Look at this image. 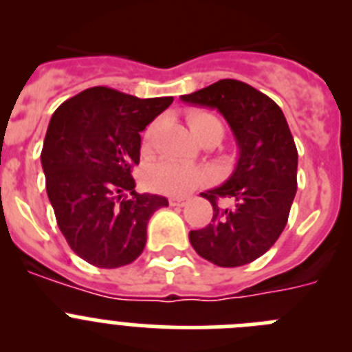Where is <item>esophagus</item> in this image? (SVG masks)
<instances>
[{"mask_svg":"<svg viewBox=\"0 0 352 352\" xmlns=\"http://www.w3.org/2000/svg\"><path fill=\"white\" fill-rule=\"evenodd\" d=\"M186 203H188V199L186 197H170L169 199L170 206H185Z\"/></svg>","mask_w":352,"mask_h":352,"instance_id":"obj_1","label":"esophagus"}]
</instances>
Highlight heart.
Segmentation results:
<instances>
[{"instance_id": "b5f03b06", "label": "heart", "mask_w": 352, "mask_h": 352, "mask_svg": "<svg viewBox=\"0 0 352 352\" xmlns=\"http://www.w3.org/2000/svg\"><path fill=\"white\" fill-rule=\"evenodd\" d=\"M188 126L192 133L199 141L204 139H214L219 142L223 133V126L217 116L204 111H194L186 116ZM146 138H151V129H148ZM208 173L201 167L186 166L179 162L162 160L153 164L146 170V183L149 188L169 195H183L186 192L194 190L197 186L204 185L208 182Z\"/></svg>"}]
</instances>
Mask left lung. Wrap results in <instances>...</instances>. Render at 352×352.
<instances>
[{"label": "left lung", "instance_id": "1", "mask_svg": "<svg viewBox=\"0 0 352 352\" xmlns=\"http://www.w3.org/2000/svg\"><path fill=\"white\" fill-rule=\"evenodd\" d=\"M182 100L217 109L239 149L229 179L201 194L213 206V219L188 238L210 263L243 266L266 254L287 223L298 186L296 144L282 109L247 82L222 79Z\"/></svg>", "mask_w": 352, "mask_h": 352}]
</instances>
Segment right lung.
Returning a JSON list of instances; mask_svg holds the SVG:
<instances>
[{
  "label": "right lung",
  "instance_id": "add662e5",
  "mask_svg": "<svg viewBox=\"0 0 352 352\" xmlns=\"http://www.w3.org/2000/svg\"><path fill=\"white\" fill-rule=\"evenodd\" d=\"M173 100L95 86L52 114L40 155L45 188L61 234L86 263L107 270L133 263L151 214L169 206L162 195L138 194L132 169L141 132Z\"/></svg>",
  "mask_w": 352,
  "mask_h": 352
}]
</instances>
